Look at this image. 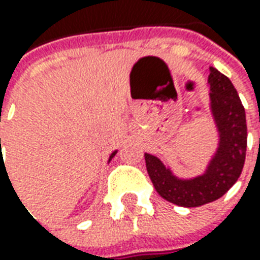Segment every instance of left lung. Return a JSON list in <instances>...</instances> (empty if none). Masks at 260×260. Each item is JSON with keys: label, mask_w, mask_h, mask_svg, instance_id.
Returning <instances> with one entry per match:
<instances>
[{"label": "left lung", "mask_w": 260, "mask_h": 260, "mask_svg": "<svg viewBox=\"0 0 260 260\" xmlns=\"http://www.w3.org/2000/svg\"><path fill=\"white\" fill-rule=\"evenodd\" d=\"M210 104L219 135L217 152L206 172L193 179H179L160 159L145 153L149 177L160 197L180 207H200L222 197L242 173L246 156L245 108L231 80L210 67Z\"/></svg>", "instance_id": "8db88e82"}]
</instances>
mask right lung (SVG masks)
Listing matches in <instances>:
<instances>
[{
	"mask_svg": "<svg viewBox=\"0 0 260 260\" xmlns=\"http://www.w3.org/2000/svg\"><path fill=\"white\" fill-rule=\"evenodd\" d=\"M0 148H1V139H0ZM115 153H117V150H115V152H112L111 156H110V160H111L112 157H114V156H115Z\"/></svg>",
	"mask_w": 260,
	"mask_h": 260,
	"instance_id": "1",
	"label": "right lung"
}]
</instances>
